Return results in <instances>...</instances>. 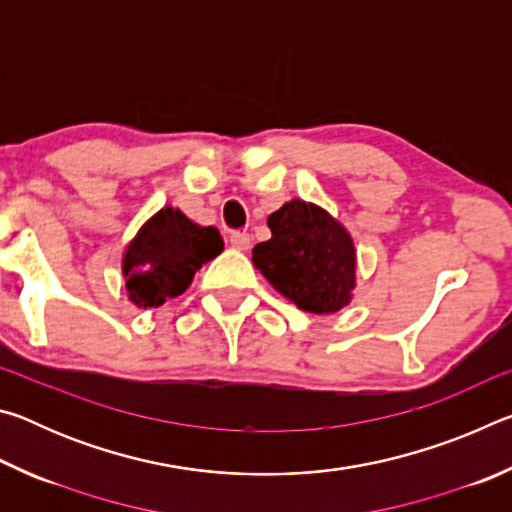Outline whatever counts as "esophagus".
Returning <instances> with one entry per match:
<instances>
[{
	"label": "esophagus",
	"mask_w": 512,
	"mask_h": 512,
	"mask_svg": "<svg viewBox=\"0 0 512 512\" xmlns=\"http://www.w3.org/2000/svg\"><path fill=\"white\" fill-rule=\"evenodd\" d=\"M230 244H232V248H237V250H248L250 248V235H248V232H241V230L230 232Z\"/></svg>",
	"instance_id": "esophagus-1"
}]
</instances>
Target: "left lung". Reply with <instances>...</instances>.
I'll return each mask as SVG.
<instances>
[{
  "mask_svg": "<svg viewBox=\"0 0 512 512\" xmlns=\"http://www.w3.org/2000/svg\"><path fill=\"white\" fill-rule=\"evenodd\" d=\"M271 239L253 248V264L275 291L309 314H334L357 287L350 232L323 207L300 198L268 216Z\"/></svg>",
  "mask_w": 512,
  "mask_h": 512,
  "instance_id": "1",
  "label": "left lung"
}]
</instances>
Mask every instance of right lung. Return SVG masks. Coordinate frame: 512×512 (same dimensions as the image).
Listing matches in <instances>:
<instances>
[{
	"label": "right lung",
	"instance_id": "add662e5",
	"mask_svg": "<svg viewBox=\"0 0 512 512\" xmlns=\"http://www.w3.org/2000/svg\"><path fill=\"white\" fill-rule=\"evenodd\" d=\"M223 250L216 228H203L176 210L162 207L146 221L124 250L121 273L137 307H160L192 284L198 268Z\"/></svg>",
	"mask_w": 512,
	"mask_h": 512
}]
</instances>
